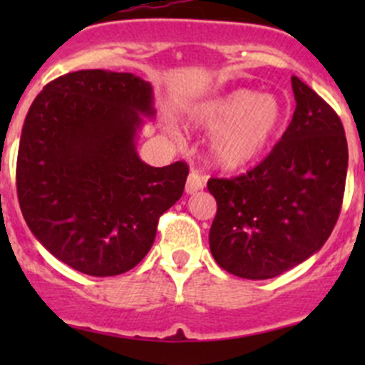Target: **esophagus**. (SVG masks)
<instances>
[{
  "label": "esophagus",
  "mask_w": 365,
  "mask_h": 365,
  "mask_svg": "<svg viewBox=\"0 0 365 365\" xmlns=\"http://www.w3.org/2000/svg\"><path fill=\"white\" fill-rule=\"evenodd\" d=\"M205 176H201L197 171H190L189 178H187V183H185V192L187 194H194L197 192V190H201L205 187Z\"/></svg>",
  "instance_id": "esophagus-1"
}]
</instances>
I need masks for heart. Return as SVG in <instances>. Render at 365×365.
<instances>
[{
  "mask_svg": "<svg viewBox=\"0 0 365 365\" xmlns=\"http://www.w3.org/2000/svg\"><path fill=\"white\" fill-rule=\"evenodd\" d=\"M284 106L274 95L235 90L197 108L196 120L213 130L208 159L224 171H238L263 155L284 123Z\"/></svg>",
  "mask_w": 365,
  "mask_h": 365,
  "instance_id": "heart-1",
  "label": "heart"
}]
</instances>
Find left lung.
Wrapping results in <instances>:
<instances>
[{
  "label": "left lung",
  "mask_w": 365,
  "mask_h": 365,
  "mask_svg": "<svg viewBox=\"0 0 365 365\" xmlns=\"http://www.w3.org/2000/svg\"><path fill=\"white\" fill-rule=\"evenodd\" d=\"M297 108L270 155L247 175L212 178L213 259L230 274L263 281L292 270L329 240L339 217L348 143L334 109L297 76Z\"/></svg>",
  "instance_id": "left-lung-1"
}]
</instances>
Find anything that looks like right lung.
<instances>
[{"mask_svg": "<svg viewBox=\"0 0 365 365\" xmlns=\"http://www.w3.org/2000/svg\"><path fill=\"white\" fill-rule=\"evenodd\" d=\"M153 88L128 72L79 70L33 101L17 155V197L36 240L70 268L109 277L152 249L189 168H153L135 150Z\"/></svg>", "mask_w": 365, "mask_h": 365, "instance_id": "1", "label": "right lung"}]
</instances>
